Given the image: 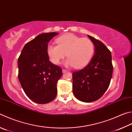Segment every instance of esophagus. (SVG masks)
<instances>
[{"instance_id":"1","label":"esophagus","mask_w":132,"mask_h":132,"mask_svg":"<svg viewBox=\"0 0 132 132\" xmlns=\"http://www.w3.org/2000/svg\"><path fill=\"white\" fill-rule=\"evenodd\" d=\"M67 71H68V70H65V69H63V70H62V72H63V73H66V72H67Z\"/></svg>"}]
</instances>
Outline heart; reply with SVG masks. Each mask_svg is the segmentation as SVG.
Segmentation results:
<instances>
[{
    "label": "heart",
    "mask_w": 132,
    "mask_h": 132,
    "mask_svg": "<svg viewBox=\"0 0 132 132\" xmlns=\"http://www.w3.org/2000/svg\"><path fill=\"white\" fill-rule=\"evenodd\" d=\"M56 43L58 45H50L47 47L48 55L55 64H59L66 54L68 59L64 65L80 69L88 65L93 58L94 45L88 38L68 33L59 37Z\"/></svg>",
    "instance_id": "obj_1"
}]
</instances>
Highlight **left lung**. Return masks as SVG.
<instances>
[{
  "label": "left lung",
  "mask_w": 132,
  "mask_h": 132,
  "mask_svg": "<svg viewBox=\"0 0 132 132\" xmlns=\"http://www.w3.org/2000/svg\"><path fill=\"white\" fill-rule=\"evenodd\" d=\"M95 45V55L88 65L73 74V91L77 99L92 102L100 99L109 88L113 67L111 54L103 43L88 36Z\"/></svg>",
  "instance_id": "8db88e82"
}]
</instances>
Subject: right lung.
<instances>
[{
    "label": "right lung",
    "instance_id": "add662e5",
    "mask_svg": "<svg viewBox=\"0 0 132 132\" xmlns=\"http://www.w3.org/2000/svg\"><path fill=\"white\" fill-rule=\"evenodd\" d=\"M56 32L42 33L26 43L18 59V79L26 96L36 103L46 104L57 95L62 69L49 61L48 43Z\"/></svg>",
    "mask_w": 132,
    "mask_h": 132
}]
</instances>
